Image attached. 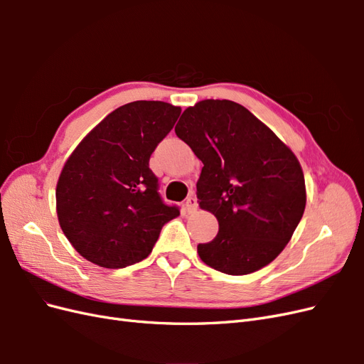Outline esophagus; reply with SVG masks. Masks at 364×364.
Instances as JSON below:
<instances>
[{
	"instance_id": "1",
	"label": "esophagus",
	"mask_w": 364,
	"mask_h": 364,
	"mask_svg": "<svg viewBox=\"0 0 364 364\" xmlns=\"http://www.w3.org/2000/svg\"><path fill=\"white\" fill-rule=\"evenodd\" d=\"M185 208H186V211H188V213L196 211V209H197V200H196V197H194V196H190L188 199H186V202H185Z\"/></svg>"
}]
</instances>
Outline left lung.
Segmentation results:
<instances>
[{"mask_svg": "<svg viewBox=\"0 0 364 364\" xmlns=\"http://www.w3.org/2000/svg\"><path fill=\"white\" fill-rule=\"evenodd\" d=\"M174 132L203 162L197 199L218 220L217 237L197 246L200 259L226 274L267 266L304 215L305 179L294 153L230 100L185 109Z\"/></svg>", "mask_w": 364, "mask_h": 364, "instance_id": "left-lung-1", "label": "left lung"}]
</instances>
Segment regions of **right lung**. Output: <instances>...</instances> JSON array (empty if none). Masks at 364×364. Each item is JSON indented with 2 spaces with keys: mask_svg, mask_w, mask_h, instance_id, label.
Here are the masks:
<instances>
[{
  "mask_svg": "<svg viewBox=\"0 0 364 364\" xmlns=\"http://www.w3.org/2000/svg\"><path fill=\"white\" fill-rule=\"evenodd\" d=\"M181 107L132 102L87 134L65 162L56 186L60 228L83 258L123 269L149 257L165 223L179 215L165 205L151 153L170 134Z\"/></svg>",
  "mask_w": 364,
  "mask_h": 364,
  "instance_id": "1",
  "label": "right lung"
}]
</instances>
